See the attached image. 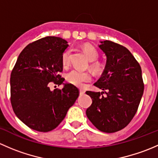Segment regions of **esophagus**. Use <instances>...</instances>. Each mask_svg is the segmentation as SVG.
<instances>
[{
	"label": "esophagus",
	"instance_id": "34e87169",
	"mask_svg": "<svg viewBox=\"0 0 158 158\" xmlns=\"http://www.w3.org/2000/svg\"><path fill=\"white\" fill-rule=\"evenodd\" d=\"M79 94H80V95H84V94H85V91H84L83 89H79Z\"/></svg>",
	"mask_w": 158,
	"mask_h": 158
}]
</instances>
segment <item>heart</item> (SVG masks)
I'll use <instances>...</instances> for the list:
<instances>
[{
	"label": "heart",
	"mask_w": 158,
	"mask_h": 158,
	"mask_svg": "<svg viewBox=\"0 0 158 158\" xmlns=\"http://www.w3.org/2000/svg\"><path fill=\"white\" fill-rule=\"evenodd\" d=\"M82 48L89 60L90 61H95L92 62V63H91L92 69L95 70V71H98L101 69V63L99 62L95 61L98 57V52L97 49L90 44H85V45L82 46ZM69 57L70 50L68 49L63 52V56H62V62H63V64L64 66L69 64ZM91 79H92V76L89 73L82 72L81 70L76 69L71 70L66 74V80L69 83L76 85V86H82L85 82H89Z\"/></svg>",
	"instance_id": "obj_1"
}]
</instances>
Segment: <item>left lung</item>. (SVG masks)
<instances>
[{"label": "left lung", "instance_id": "8db88e82", "mask_svg": "<svg viewBox=\"0 0 158 158\" xmlns=\"http://www.w3.org/2000/svg\"><path fill=\"white\" fill-rule=\"evenodd\" d=\"M101 44L107 61L94 85L103 92H85L92 99L86 115L99 131L113 133L125 128L135 115L144 85L141 66L128 49L109 40Z\"/></svg>", "mask_w": 158, "mask_h": 158}]
</instances>
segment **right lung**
<instances>
[{"mask_svg": "<svg viewBox=\"0 0 158 158\" xmlns=\"http://www.w3.org/2000/svg\"><path fill=\"white\" fill-rule=\"evenodd\" d=\"M67 41L46 36L28 44L17 58L10 74V102L17 117L33 130H53L66 117L79 97L73 84L51 91L49 84L64 81L62 56Z\"/></svg>", "mask_w": 158, "mask_h": 158, "instance_id": "add662e5", "label": "right lung"}]
</instances>
